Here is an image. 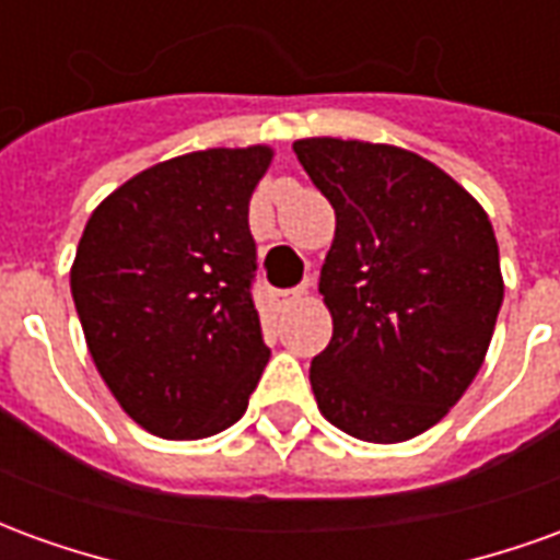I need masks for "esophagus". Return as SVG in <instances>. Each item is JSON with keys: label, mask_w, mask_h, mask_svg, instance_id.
Here are the masks:
<instances>
[{"label": "esophagus", "mask_w": 560, "mask_h": 560, "mask_svg": "<svg viewBox=\"0 0 560 560\" xmlns=\"http://www.w3.org/2000/svg\"><path fill=\"white\" fill-rule=\"evenodd\" d=\"M305 288H291V291H269L267 300L272 308H288V305L300 303V300H305Z\"/></svg>", "instance_id": "obj_1"}]
</instances>
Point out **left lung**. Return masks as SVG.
<instances>
[{
  "label": "left lung",
  "instance_id": "1",
  "mask_svg": "<svg viewBox=\"0 0 560 560\" xmlns=\"http://www.w3.org/2000/svg\"><path fill=\"white\" fill-rule=\"evenodd\" d=\"M293 152L336 209L320 267L332 339L312 360L320 413L396 444L432 429L470 387L504 303L489 215L432 161L363 140Z\"/></svg>",
  "mask_w": 560,
  "mask_h": 560
}]
</instances>
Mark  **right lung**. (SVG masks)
<instances>
[{
	"instance_id": "1",
	"label": "right lung",
	"mask_w": 560,
	"mask_h": 560,
	"mask_svg": "<svg viewBox=\"0 0 560 560\" xmlns=\"http://www.w3.org/2000/svg\"><path fill=\"white\" fill-rule=\"evenodd\" d=\"M267 147L161 161L86 221L71 296L104 384L147 432L195 441L248 408L269 360L248 200Z\"/></svg>"
}]
</instances>
